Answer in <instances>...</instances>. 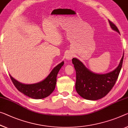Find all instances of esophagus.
Masks as SVG:
<instances>
[{"instance_id": "34e87169", "label": "esophagus", "mask_w": 128, "mask_h": 128, "mask_svg": "<svg viewBox=\"0 0 128 128\" xmlns=\"http://www.w3.org/2000/svg\"><path fill=\"white\" fill-rule=\"evenodd\" d=\"M72 57H73V54H72V52H69L68 53H66V56H65L66 60H72Z\"/></svg>"}]
</instances>
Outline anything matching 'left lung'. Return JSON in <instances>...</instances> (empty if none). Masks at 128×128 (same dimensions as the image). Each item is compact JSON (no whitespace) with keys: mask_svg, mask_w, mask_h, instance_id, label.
I'll return each mask as SVG.
<instances>
[{"mask_svg":"<svg viewBox=\"0 0 128 128\" xmlns=\"http://www.w3.org/2000/svg\"><path fill=\"white\" fill-rule=\"evenodd\" d=\"M112 30L120 34L118 29L114 24L109 20ZM122 57L114 70L106 74L94 73L88 68L80 60L73 58L72 62L76 72V89L78 94L83 98L88 100H98L108 94L114 85L124 60Z\"/></svg>","mask_w":128,"mask_h":128,"instance_id":"obj_1","label":"left lung"}]
</instances>
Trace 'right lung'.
Masks as SVG:
<instances>
[{"instance_id": "right-lung-1", "label": "right lung", "mask_w": 128, "mask_h": 128, "mask_svg": "<svg viewBox=\"0 0 128 128\" xmlns=\"http://www.w3.org/2000/svg\"><path fill=\"white\" fill-rule=\"evenodd\" d=\"M64 64V61L60 63L53 68L46 78L36 84H23L15 80L10 74V76L14 84L22 93L33 99H42L50 96L54 90L56 83V76Z\"/></svg>"}]
</instances>
